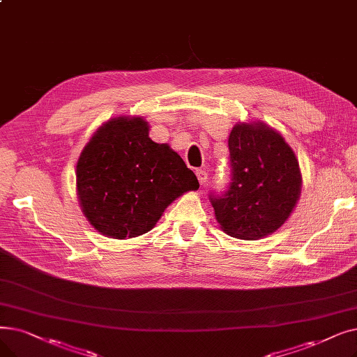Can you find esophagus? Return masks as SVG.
<instances>
[{
	"label": "esophagus",
	"instance_id": "obj_1",
	"mask_svg": "<svg viewBox=\"0 0 357 357\" xmlns=\"http://www.w3.org/2000/svg\"><path fill=\"white\" fill-rule=\"evenodd\" d=\"M195 174H197L198 182H199L201 185H204V183L207 182V172H206V170H203V169H198Z\"/></svg>",
	"mask_w": 357,
	"mask_h": 357
}]
</instances>
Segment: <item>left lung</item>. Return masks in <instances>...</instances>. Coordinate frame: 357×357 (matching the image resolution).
I'll return each instance as SVG.
<instances>
[{
  "instance_id": "8db88e82",
  "label": "left lung",
  "mask_w": 357,
  "mask_h": 357,
  "mask_svg": "<svg viewBox=\"0 0 357 357\" xmlns=\"http://www.w3.org/2000/svg\"><path fill=\"white\" fill-rule=\"evenodd\" d=\"M230 182L210 191L215 219L231 238L257 241L280 227L301 194L299 163L266 123H238L229 135Z\"/></svg>"
}]
</instances>
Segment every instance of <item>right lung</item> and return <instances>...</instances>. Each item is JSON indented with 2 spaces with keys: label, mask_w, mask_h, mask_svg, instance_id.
<instances>
[{
  "label": "right lung",
  "mask_w": 357,
  "mask_h": 357,
  "mask_svg": "<svg viewBox=\"0 0 357 357\" xmlns=\"http://www.w3.org/2000/svg\"><path fill=\"white\" fill-rule=\"evenodd\" d=\"M198 187L179 154L151 140L142 118L106 122L77 163L83 213L115 239L147 234L175 198Z\"/></svg>",
  "instance_id": "1"
}]
</instances>
